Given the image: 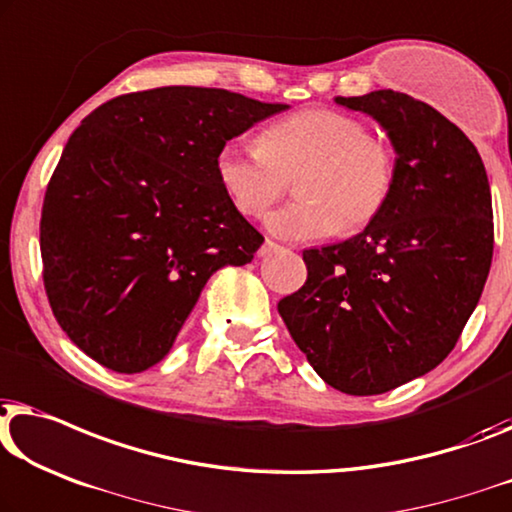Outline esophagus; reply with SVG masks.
I'll return each mask as SVG.
<instances>
[{
	"label": "esophagus",
	"instance_id": "34e87169",
	"mask_svg": "<svg viewBox=\"0 0 512 512\" xmlns=\"http://www.w3.org/2000/svg\"><path fill=\"white\" fill-rule=\"evenodd\" d=\"M277 251H284V247H281V244H277V242H272V240H265L263 247L258 249V256H272V254H277Z\"/></svg>",
	"mask_w": 512,
	"mask_h": 512
}]
</instances>
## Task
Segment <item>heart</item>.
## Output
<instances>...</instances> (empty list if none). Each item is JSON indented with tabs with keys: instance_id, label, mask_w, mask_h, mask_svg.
I'll list each match as a JSON object with an SVG mask.
<instances>
[{
	"instance_id": "b5f03b06",
	"label": "heart",
	"mask_w": 512,
	"mask_h": 512,
	"mask_svg": "<svg viewBox=\"0 0 512 512\" xmlns=\"http://www.w3.org/2000/svg\"><path fill=\"white\" fill-rule=\"evenodd\" d=\"M217 180L240 214L261 217L291 177L298 203L265 219L288 242L353 233L379 217L395 187V154L358 117L309 108L270 124L258 145L226 143L214 159Z\"/></svg>"
}]
</instances>
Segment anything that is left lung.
Instances as JSON below:
<instances>
[{
  "label": "left lung",
  "instance_id": "8db88e82",
  "mask_svg": "<svg viewBox=\"0 0 512 512\" xmlns=\"http://www.w3.org/2000/svg\"><path fill=\"white\" fill-rule=\"evenodd\" d=\"M335 103L388 133L395 187L355 238L302 251L305 286L277 309L325 383L381 395L455 348L490 274L492 194L476 145L427 103L392 90Z\"/></svg>",
  "mask_w": 512,
  "mask_h": 512
}]
</instances>
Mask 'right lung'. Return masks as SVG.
I'll use <instances>...</instances> for the list:
<instances>
[{
  "label": "right lung",
  "instance_id": "obj_1",
  "mask_svg": "<svg viewBox=\"0 0 512 512\" xmlns=\"http://www.w3.org/2000/svg\"><path fill=\"white\" fill-rule=\"evenodd\" d=\"M214 87H157L103 103L71 133L41 212L43 284L62 330L99 365L164 360L203 286L263 235L228 201L221 145L286 110Z\"/></svg>",
  "mask_w": 512,
  "mask_h": 512
}]
</instances>
